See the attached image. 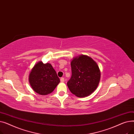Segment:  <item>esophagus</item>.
I'll use <instances>...</instances> for the list:
<instances>
[{
    "instance_id": "34e87169",
    "label": "esophagus",
    "mask_w": 134,
    "mask_h": 134,
    "mask_svg": "<svg viewBox=\"0 0 134 134\" xmlns=\"http://www.w3.org/2000/svg\"><path fill=\"white\" fill-rule=\"evenodd\" d=\"M60 81H61V82H64V81H65L64 78H61L60 79Z\"/></svg>"
}]
</instances>
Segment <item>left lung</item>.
<instances>
[{
	"label": "left lung",
	"instance_id": "1",
	"mask_svg": "<svg viewBox=\"0 0 134 134\" xmlns=\"http://www.w3.org/2000/svg\"><path fill=\"white\" fill-rule=\"evenodd\" d=\"M71 78L67 82L71 92L78 97L92 94L100 79V71L96 62L90 56L80 55L71 61Z\"/></svg>",
	"mask_w": 134,
	"mask_h": 134
}]
</instances>
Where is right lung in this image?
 Returning a JSON list of instances; mask_svg holds the SVG:
<instances>
[{
    "mask_svg": "<svg viewBox=\"0 0 134 134\" xmlns=\"http://www.w3.org/2000/svg\"><path fill=\"white\" fill-rule=\"evenodd\" d=\"M29 81L35 92L47 95L53 92L60 80L51 63L39 61L30 71Z\"/></svg>",
    "mask_w": 134,
    "mask_h": 134,
    "instance_id": "add662e5",
    "label": "right lung"
}]
</instances>
